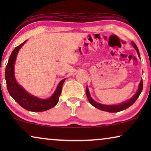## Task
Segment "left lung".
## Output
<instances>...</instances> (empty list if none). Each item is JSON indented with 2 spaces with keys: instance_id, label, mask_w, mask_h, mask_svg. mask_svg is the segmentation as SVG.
<instances>
[{
  "instance_id": "8db88e82",
  "label": "left lung",
  "mask_w": 151,
  "mask_h": 151,
  "mask_svg": "<svg viewBox=\"0 0 151 151\" xmlns=\"http://www.w3.org/2000/svg\"><path fill=\"white\" fill-rule=\"evenodd\" d=\"M132 45H133L134 48L135 49V50L137 51V54L139 57V49H138L137 45H136L133 42H132ZM142 89H143V81H142V80L139 82V87H138V89L137 91V92H136V93L134 95V96L132 97V98L130 99L129 100H127L124 102L122 103V104H117V105H105V104H100V103L96 102V101H94L93 100V99L91 98V97L88 86H86V97H87L88 101H89V102L91 103V104H92L94 107L100 109V110H101V111H106V112L116 113V112H119V111L125 110V109L129 108V106H131V105L133 104L136 100H137L138 97L139 96L140 93H141V92L142 91Z\"/></svg>"
}]
</instances>
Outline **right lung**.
<instances>
[{"label": "right lung", "mask_w": 151, "mask_h": 151, "mask_svg": "<svg viewBox=\"0 0 151 151\" xmlns=\"http://www.w3.org/2000/svg\"><path fill=\"white\" fill-rule=\"evenodd\" d=\"M26 42L27 40L22 42L19 46L16 47L10 55L5 69V80L6 83H7V88L10 96L22 108L27 111H33V112L45 111L53 108L58 104L59 97L61 94L62 87H63L65 79L61 80L59 82L55 92L48 99H40L32 96L27 92L20 84H18L14 76V63H15L18 51Z\"/></svg>", "instance_id": "right-lung-1"}]
</instances>
